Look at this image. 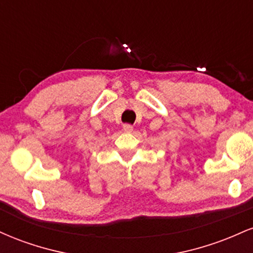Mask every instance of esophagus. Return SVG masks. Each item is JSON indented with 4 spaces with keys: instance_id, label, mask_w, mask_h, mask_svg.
I'll list each match as a JSON object with an SVG mask.
<instances>
[{
    "instance_id": "1",
    "label": "esophagus",
    "mask_w": 253,
    "mask_h": 253,
    "mask_svg": "<svg viewBox=\"0 0 253 253\" xmlns=\"http://www.w3.org/2000/svg\"><path fill=\"white\" fill-rule=\"evenodd\" d=\"M123 129H124V132H126V133H130L133 130V126L132 125H128V124H125L124 125V127H123Z\"/></svg>"
}]
</instances>
